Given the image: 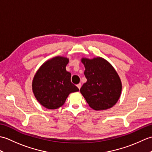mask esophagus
<instances>
[{
    "mask_svg": "<svg viewBox=\"0 0 152 152\" xmlns=\"http://www.w3.org/2000/svg\"><path fill=\"white\" fill-rule=\"evenodd\" d=\"M77 87H78V89H80V88H81V87H82V84H81V83H78V85H77Z\"/></svg>",
    "mask_w": 152,
    "mask_h": 152,
    "instance_id": "34e87169",
    "label": "esophagus"
}]
</instances>
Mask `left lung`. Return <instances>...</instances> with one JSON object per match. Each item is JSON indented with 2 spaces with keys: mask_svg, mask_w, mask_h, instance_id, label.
Returning <instances> with one entry per match:
<instances>
[{
  "mask_svg": "<svg viewBox=\"0 0 152 152\" xmlns=\"http://www.w3.org/2000/svg\"><path fill=\"white\" fill-rule=\"evenodd\" d=\"M84 64L87 82L80 92L89 106L95 110L112 107L118 102L121 92V82L115 69L101 57L82 59Z\"/></svg>",
  "mask_w": 152,
  "mask_h": 152,
  "instance_id": "left-lung-1",
  "label": "left lung"
}]
</instances>
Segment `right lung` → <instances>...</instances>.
I'll use <instances>...</instances> for the list:
<instances>
[{
	"label": "right lung",
	"mask_w": 152,
	"mask_h": 152,
	"mask_svg": "<svg viewBox=\"0 0 152 152\" xmlns=\"http://www.w3.org/2000/svg\"><path fill=\"white\" fill-rule=\"evenodd\" d=\"M69 59L56 57L44 63L35 74L33 91L40 104L48 109L64 104L70 93L79 89L71 82V74L66 70Z\"/></svg>",
	"instance_id": "1"
}]
</instances>
